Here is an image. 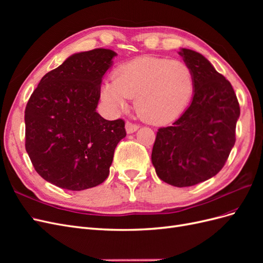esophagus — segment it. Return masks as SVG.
Here are the masks:
<instances>
[{"label":"esophagus","mask_w":263,"mask_h":263,"mask_svg":"<svg viewBox=\"0 0 263 263\" xmlns=\"http://www.w3.org/2000/svg\"><path fill=\"white\" fill-rule=\"evenodd\" d=\"M125 128H126L127 134H133V133H135L139 128V126L132 123V122H127L126 125H125Z\"/></svg>","instance_id":"1"}]
</instances>
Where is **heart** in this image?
Segmentation results:
<instances>
[{
    "instance_id": "1",
    "label": "heart",
    "mask_w": 263,
    "mask_h": 263,
    "mask_svg": "<svg viewBox=\"0 0 263 263\" xmlns=\"http://www.w3.org/2000/svg\"><path fill=\"white\" fill-rule=\"evenodd\" d=\"M193 90V73L185 62L140 57L117 69L115 80L103 85L102 100L119 112L135 98V108L144 121L163 125L184 112Z\"/></svg>"
}]
</instances>
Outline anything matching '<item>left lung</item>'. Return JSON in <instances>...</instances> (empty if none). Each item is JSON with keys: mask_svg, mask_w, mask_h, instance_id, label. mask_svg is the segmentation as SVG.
I'll use <instances>...</instances> for the list:
<instances>
[{"mask_svg": "<svg viewBox=\"0 0 263 263\" xmlns=\"http://www.w3.org/2000/svg\"><path fill=\"white\" fill-rule=\"evenodd\" d=\"M192 70V102L172 126L157 132L151 154L157 176L173 186H192L225 165L236 141L240 107L232 84L203 54L181 48Z\"/></svg>", "mask_w": 263, "mask_h": 263, "instance_id": "1", "label": "left lung"}]
</instances>
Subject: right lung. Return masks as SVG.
<instances>
[{"label": "right lung", "instance_id": "add662e5", "mask_svg": "<svg viewBox=\"0 0 263 263\" xmlns=\"http://www.w3.org/2000/svg\"><path fill=\"white\" fill-rule=\"evenodd\" d=\"M115 55L103 48L70 55L43 77L27 102L26 151L36 172L55 186L82 191L108 177L125 122L106 121L97 107Z\"/></svg>", "mask_w": 263, "mask_h": 263}]
</instances>
